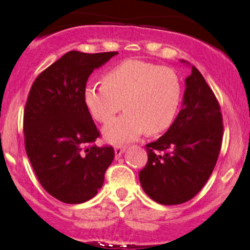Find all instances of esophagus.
<instances>
[{"label":"esophagus","mask_w":250,"mask_h":250,"mask_svg":"<svg viewBox=\"0 0 250 250\" xmlns=\"http://www.w3.org/2000/svg\"><path fill=\"white\" fill-rule=\"evenodd\" d=\"M125 149H127V147H125V146H116L115 149H114V151H115V155L117 157L121 156V155L125 153Z\"/></svg>","instance_id":"1"}]
</instances>
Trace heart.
Listing matches in <instances>:
<instances>
[{
  "instance_id": "b5f03b06",
  "label": "heart",
  "mask_w": 250,
  "mask_h": 250,
  "mask_svg": "<svg viewBox=\"0 0 250 250\" xmlns=\"http://www.w3.org/2000/svg\"><path fill=\"white\" fill-rule=\"evenodd\" d=\"M102 83L87 84L83 91L91 116L107 123L122 107L127 111L103 128L107 142H130L145 131L160 134L173 125L182 99V84L170 68L127 60L107 71Z\"/></svg>"
}]
</instances>
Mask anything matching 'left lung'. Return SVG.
Instances as JSON below:
<instances>
[{
  "instance_id": "obj_1",
  "label": "left lung",
  "mask_w": 250,
  "mask_h": 250,
  "mask_svg": "<svg viewBox=\"0 0 250 250\" xmlns=\"http://www.w3.org/2000/svg\"><path fill=\"white\" fill-rule=\"evenodd\" d=\"M185 82L182 109L168 130L146 146L148 162L139 173L145 193L165 206L181 205L199 193L213 173L222 142V115L213 90L194 65Z\"/></svg>"
}]
</instances>
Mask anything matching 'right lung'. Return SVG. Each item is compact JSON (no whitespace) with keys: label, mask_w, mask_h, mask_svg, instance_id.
Wrapping results in <instances>:
<instances>
[{"label":"right lung","mask_w":250,"mask_h":250,"mask_svg":"<svg viewBox=\"0 0 250 250\" xmlns=\"http://www.w3.org/2000/svg\"><path fill=\"white\" fill-rule=\"evenodd\" d=\"M117 54L71 50L31 85L23 117L25 151L42 187L61 202L93 199L114 160L113 147H87L100 133L83 91L90 74Z\"/></svg>","instance_id":"right-lung-1"}]
</instances>
